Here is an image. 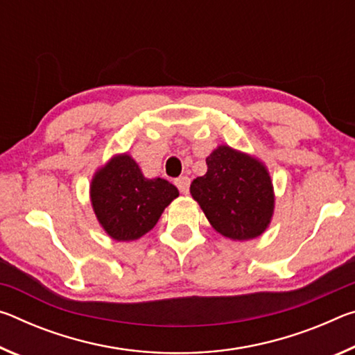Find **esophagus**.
Wrapping results in <instances>:
<instances>
[{
  "label": "esophagus",
  "instance_id": "obj_1",
  "mask_svg": "<svg viewBox=\"0 0 355 355\" xmlns=\"http://www.w3.org/2000/svg\"><path fill=\"white\" fill-rule=\"evenodd\" d=\"M173 183H175V186L178 188V191L182 192V194H188L189 183H191L188 177H180V178H177Z\"/></svg>",
  "mask_w": 355,
  "mask_h": 355
}]
</instances>
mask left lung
Returning a JSON list of instances; mask_svg holds the SVG:
<instances>
[{
	"label": "left lung",
	"instance_id": "8db88e82",
	"mask_svg": "<svg viewBox=\"0 0 355 355\" xmlns=\"http://www.w3.org/2000/svg\"><path fill=\"white\" fill-rule=\"evenodd\" d=\"M207 166L205 175L191 183V194L209 224L238 241L260 236L274 209L272 183L264 166L227 146L216 148Z\"/></svg>",
	"mask_w": 355,
	"mask_h": 355
}]
</instances>
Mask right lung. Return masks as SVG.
Returning a JSON list of instances; mask_svg holds the SVG:
<instances>
[{
    "label": "right lung",
    "instance_id": "obj_1",
    "mask_svg": "<svg viewBox=\"0 0 355 355\" xmlns=\"http://www.w3.org/2000/svg\"><path fill=\"white\" fill-rule=\"evenodd\" d=\"M175 197V186L163 178L146 180L128 155L111 159L91 186L94 211L107 235L117 241L146 235Z\"/></svg>",
    "mask_w": 355,
    "mask_h": 355
}]
</instances>
